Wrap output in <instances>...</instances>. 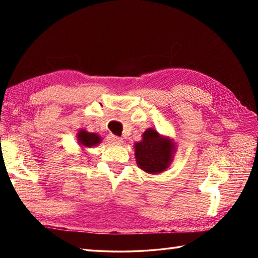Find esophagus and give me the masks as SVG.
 Instances as JSON below:
<instances>
[{"label":"esophagus","instance_id":"esophagus-1","mask_svg":"<svg viewBox=\"0 0 258 258\" xmlns=\"http://www.w3.org/2000/svg\"><path fill=\"white\" fill-rule=\"evenodd\" d=\"M108 141L110 143H113V145H121L123 143V140H121L119 137H116V135H109L108 137Z\"/></svg>","mask_w":258,"mask_h":258}]
</instances>
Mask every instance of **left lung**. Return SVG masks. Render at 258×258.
<instances>
[{
	"label": "left lung",
	"instance_id": "obj_1",
	"mask_svg": "<svg viewBox=\"0 0 258 258\" xmlns=\"http://www.w3.org/2000/svg\"><path fill=\"white\" fill-rule=\"evenodd\" d=\"M134 149L139 167L149 174H158L171 165L175 143L150 127L142 134L141 141L135 143Z\"/></svg>",
	"mask_w": 258,
	"mask_h": 258
}]
</instances>
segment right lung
I'll return each mask as SVG.
<instances>
[{
  "mask_svg": "<svg viewBox=\"0 0 258 258\" xmlns=\"http://www.w3.org/2000/svg\"><path fill=\"white\" fill-rule=\"evenodd\" d=\"M77 141L83 147L92 148L101 142V138L95 133H90L86 132L85 130H81L80 132L77 133Z\"/></svg>",
  "mask_w": 258,
  "mask_h": 258,
  "instance_id": "obj_1",
  "label": "right lung"
}]
</instances>
